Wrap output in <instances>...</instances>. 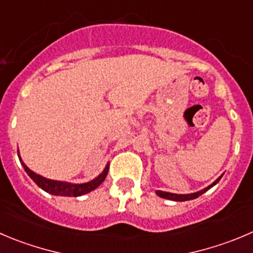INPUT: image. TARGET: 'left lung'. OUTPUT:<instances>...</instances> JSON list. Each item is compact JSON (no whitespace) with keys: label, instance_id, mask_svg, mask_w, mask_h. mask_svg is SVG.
<instances>
[{"label":"left lung","instance_id":"8db88e82","mask_svg":"<svg viewBox=\"0 0 253 253\" xmlns=\"http://www.w3.org/2000/svg\"><path fill=\"white\" fill-rule=\"evenodd\" d=\"M222 177V175H221L218 179H216L215 181L212 182L211 185H209L208 187H205V189L200 190V191L197 192H192V194H172V192H167V191H161V190H156V195L160 197H163V199H168V200H172V201H187V200H194V199H196V197H199L200 195H203L204 192H206L208 190H210L211 187L215 186L216 184H217L218 181H220V179Z\"/></svg>","mask_w":253,"mask_h":253}]
</instances>
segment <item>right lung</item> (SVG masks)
I'll return each mask as SVG.
<instances>
[{
  "instance_id": "add662e5",
  "label": "right lung",
  "mask_w": 253,
  "mask_h": 253,
  "mask_svg": "<svg viewBox=\"0 0 253 253\" xmlns=\"http://www.w3.org/2000/svg\"><path fill=\"white\" fill-rule=\"evenodd\" d=\"M18 158H20L21 164H22L23 169L27 172L28 176L38 185L42 190H44L45 192L52 195H56V196H82V195H85L88 192L93 191L94 189H97L100 184L105 180L108 174V170H109V164H107V167L104 168L102 172L98 175L95 179L90 180L88 182H84V184H73V182H67V181H58V180H52L47 179V177L42 176L40 174H36L35 171L30 169L27 165L22 161L20 156V151H18Z\"/></svg>"
}]
</instances>
